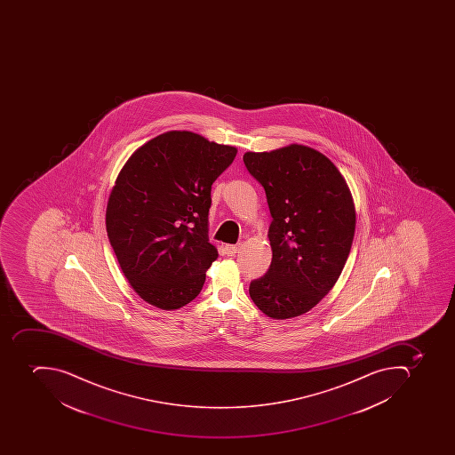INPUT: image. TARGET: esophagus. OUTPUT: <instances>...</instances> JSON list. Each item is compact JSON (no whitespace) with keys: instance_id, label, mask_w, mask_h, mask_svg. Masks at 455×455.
<instances>
[{"instance_id":"esophagus-1","label":"esophagus","mask_w":455,"mask_h":455,"mask_svg":"<svg viewBox=\"0 0 455 455\" xmlns=\"http://www.w3.org/2000/svg\"><path fill=\"white\" fill-rule=\"evenodd\" d=\"M225 251L228 256H235V254L239 251V246H236V244H228V246L225 247Z\"/></svg>"}]
</instances>
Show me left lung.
Segmentation results:
<instances>
[{
  "instance_id": "8db88e82",
  "label": "left lung",
  "mask_w": 455,
  "mask_h": 455,
  "mask_svg": "<svg viewBox=\"0 0 455 455\" xmlns=\"http://www.w3.org/2000/svg\"><path fill=\"white\" fill-rule=\"evenodd\" d=\"M244 165L266 192L273 258L249 293L268 317L312 310L341 275L355 237L347 183L327 156L305 145L246 152Z\"/></svg>"
}]
</instances>
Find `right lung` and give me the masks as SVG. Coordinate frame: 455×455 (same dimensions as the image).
<instances>
[{
	"label": "right lung",
	"instance_id": "right-lung-1",
	"mask_svg": "<svg viewBox=\"0 0 455 455\" xmlns=\"http://www.w3.org/2000/svg\"><path fill=\"white\" fill-rule=\"evenodd\" d=\"M237 149L188 131L162 133L133 152L107 208V232L122 272L149 305L194 300L218 258L209 243L212 183Z\"/></svg>",
	"mask_w": 455,
	"mask_h": 455
}]
</instances>
